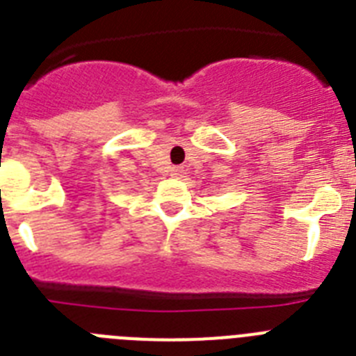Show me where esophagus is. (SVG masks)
<instances>
[{
    "label": "esophagus",
    "mask_w": 356,
    "mask_h": 356,
    "mask_svg": "<svg viewBox=\"0 0 356 356\" xmlns=\"http://www.w3.org/2000/svg\"><path fill=\"white\" fill-rule=\"evenodd\" d=\"M172 171H175V175H180L181 169H180V167H175V169H172Z\"/></svg>",
    "instance_id": "obj_1"
}]
</instances>
